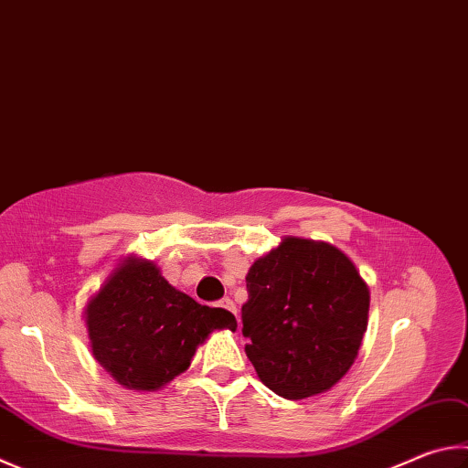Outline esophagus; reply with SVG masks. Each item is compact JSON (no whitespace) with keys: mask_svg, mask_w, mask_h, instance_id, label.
Here are the masks:
<instances>
[{"mask_svg":"<svg viewBox=\"0 0 468 468\" xmlns=\"http://www.w3.org/2000/svg\"><path fill=\"white\" fill-rule=\"evenodd\" d=\"M220 307H223V309H227V311H231V313H233V315L237 317V309H235V303H233L231 299H223V301H220Z\"/></svg>","mask_w":468,"mask_h":468,"instance_id":"34e87169","label":"esophagus"}]
</instances>
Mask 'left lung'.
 Instances as JSON below:
<instances>
[{"label":"left lung","instance_id":"1","mask_svg":"<svg viewBox=\"0 0 468 468\" xmlns=\"http://www.w3.org/2000/svg\"><path fill=\"white\" fill-rule=\"evenodd\" d=\"M245 282V354L263 385L299 401L339 382L368 325L370 292L352 260L325 241L284 237Z\"/></svg>","mask_w":468,"mask_h":468}]
</instances>
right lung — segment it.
I'll return each instance as SVG.
<instances>
[{"instance_id": "obj_1", "label": "right lung", "mask_w": 468, "mask_h": 468, "mask_svg": "<svg viewBox=\"0 0 468 468\" xmlns=\"http://www.w3.org/2000/svg\"><path fill=\"white\" fill-rule=\"evenodd\" d=\"M90 347L116 382L157 390L188 370L215 329H237L233 313L198 304L149 260L126 258L86 307Z\"/></svg>"}]
</instances>
